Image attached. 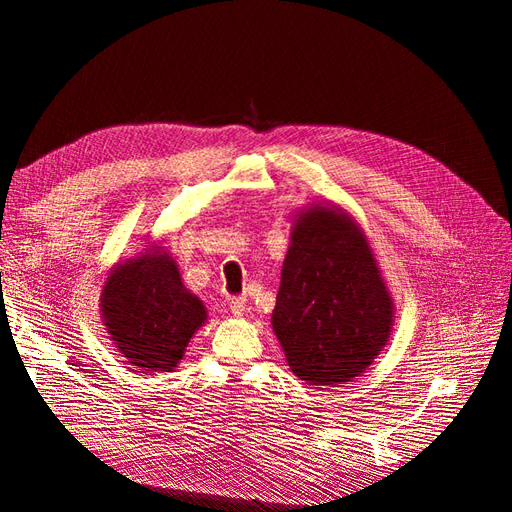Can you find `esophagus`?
Returning <instances> with one entry per match:
<instances>
[{"instance_id": "obj_1", "label": "esophagus", "mask_w": 512, "mask_h": 512, "mask_svg": "<svg viewBox=\"0 0 512 512\" xmlns=\"http://www.w3.org/2000/svg\"><path fill=\"white\" fill-rule=\"evenodd\" d=\"M228 305H230V312L235 314L237 318H241L245 314V299L243 297H232L228 301Z\"/></svg>"}]
</instances>
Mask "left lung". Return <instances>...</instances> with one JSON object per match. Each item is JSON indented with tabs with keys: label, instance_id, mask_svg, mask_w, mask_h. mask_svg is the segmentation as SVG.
I'll return each instance as SVG.
<instances>
[{
	"label": "left lung",
	"instance_id": "obj_1",
	"mask_svg": "<svg viewBox=\"0 0 512 512\" xmlns=\"http://www.w3.org/2000/svg\"><path fill=\"white\" fill-rule=\"evenodd\" d=\"M395 303L361 224L333 203L297 211L271 314L290 371L305 384H348L389 342Z\"/></svg>",
	"mask_w": 512,
	"mask_h": 512
}]
</instances>
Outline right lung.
<instances>
[{
  "mask_svg": "<svg viewBox=\"0 0 512 512\" xmlns=\"http://www.w3.org/2000/svg\"><path fill=\"white\" fill-rule=\"evenodd\" d=\"M100 316L126 363L153 376L181 363L190 339L207 322V307L183 286L177 260L153 243L108 271Z\"/></svg>",
  "mask_w": 512,
  "mask_h": 512,
  "instance_id": "add662e5",
  "label": "right lung"
}]
</instances>
